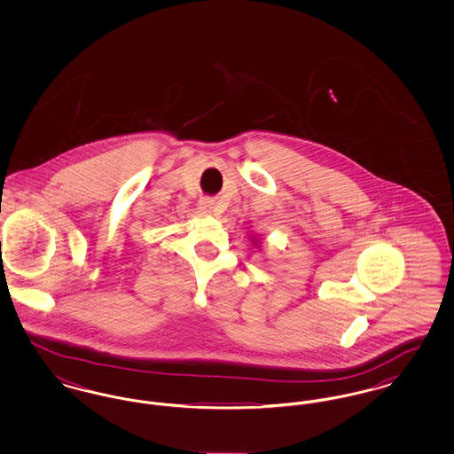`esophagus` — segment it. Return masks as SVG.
<instances>
[{"label":"esophagus","instance_id":"esophagus-1","mask_svg":"<svg viewBox=\"0 0 454 454\" xmlns=\"http://www.w3.org/2000/svg\"><path fill=\"white\" fill-rule=\"evenodd\" d=\"M200 209H202L206 215H215V213H216V202L211 200V199H202V200H200Z\"/></svg>","mask_w":454,"mask_h":454}]
</instances>
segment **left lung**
Segmentation results:
<instances>
[{"mask_svg":"<svg viewBox=\"0 0 454 454\" xmlns=\"http://www.w3.org/2000/svg\"><path fill=\"white\" fill-rule=\"evenodd\" d=\"M252 243H254V245H255V247H259V245H260L259 239H257V237H255V238L252 237Z\"/></svg>","mask_w":454,"mask_h":454,"instance_id":"1","label":"left lung"}]
</instances>
